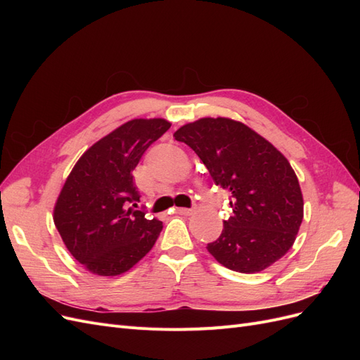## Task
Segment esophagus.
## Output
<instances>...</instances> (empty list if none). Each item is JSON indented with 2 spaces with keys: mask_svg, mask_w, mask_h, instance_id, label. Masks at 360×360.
Masks as SVG:
<instances>
[{
  "mask_svg": "<svg viewBox=\"0 0 360 360\" xmlns=\"http://www.w3.org/2000/svg\"><path fill=\"white\" fill-rule=\"evenodd\" d=\"M193 209H183V207H180V209H177V213H180V214H184V216H191V214H193Z\"/></svg>",
  "mask_w": 360,
  "mask_h": 360,
  "instance_id": "1",
  "label": "esophagus"
}]
</instances>
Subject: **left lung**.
Segmentation results:
<instances>
[{"instance_id": "8db88e82", "label": "left lung", "mask_w": 360, "mask_h": 360, "mask_svg": "<svg viewBox=\"0 0 360 360\" xmlns=\"http://www.w3.org/2000/svg\"><path fill=\"white\" fill-rule=\"evenodd\" d=\"M174 138L188 144L216 186L231 195V216L207 250L240 274H258L284 257L303 219V197L287 158L246 124L205 117L181 126Z\"/></svg>"}]
</instances>
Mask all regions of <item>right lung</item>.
Here are the masks:
<instances>
[{
	"label": "right lung",
	"instance_id": "obj_1",
	"mask_svg": "<svg viewBox=\"0 0 360 360\" xmlns=\"http://www.w3.org/2000/svg\"><path fill=\"white\" fill-rule=\"evenodd\" d=\"M171 127L163 118H135L93 144L75 163L53 207V224L76 261L93 275L132 269L156 243L162 222L135 210L132 171Z\"/></svg>",
	"mask_w": 360,
	"mask_h": 360
}]
</instances>
